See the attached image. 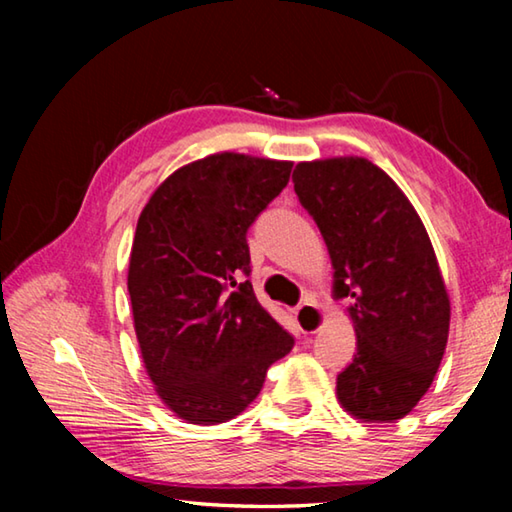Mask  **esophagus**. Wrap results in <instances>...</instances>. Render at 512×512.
<instances>
[{
    "label": "esophagus",
    "instance_id": "obj_1",
    "mask_svg": "<svg viewBox=\"0 0 512 512\" xmlns=\"http://www.w3.org/2000/svg\"><path fill=\"white\" fill-rule=\"evenodd\" d=\"M293 316H296V323L302 334H316L325 320V311L320 309L316 302L305 300L302 305L293 309Z\"/></svg>",
    "mask_w": 512,
    "mask_h": 512
}]
</instances>
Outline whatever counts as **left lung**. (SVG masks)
<instances>
[{
    "mask_svg": "<svg viewBox=\"0 0 512 512\" xmlns=\"http://www.w3.org/2000/svg\"><path fill=\"white\" fill-rule=\"evenodd\" d=\"M293 187L350 298L357 354L336 397L363 422H395L429 391L449 334V296L431 239L395 180L357 155L300 162Z\"/></svg>",
    "mask_w": 512,
    "mask_h": 512,
    "instance_id": "left-lung-1",
    "label": "left lung"
}]
</instances>
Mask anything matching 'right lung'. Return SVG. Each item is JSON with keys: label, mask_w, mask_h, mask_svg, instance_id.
Instances as JSON below:
<instances>
[{"label": "right lung", "mask_w": 512, "mask_h": 512, "mask_svg": "<svg viewBox=\"0 0 512 512\" xmlns=\"http://www.w3.org/2000/svg\"><path fill=\"white\" fill-rule=\"evenodd\" d=\"M293 162L214 153L173 171L137 219L128 293L155 393L189 424L232 420L293 336L259 305L246 232Z\"/></svg>", "instance_id": "1"}]
</instances>
